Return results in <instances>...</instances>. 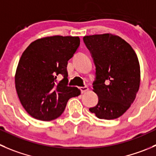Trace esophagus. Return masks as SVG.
I'll list each match as a JSON object with an SVG mask.
<instances>
[{
    "mask_svg": "<svg viewBox=\"0 0 156 156\" xmlns=\"http://www.w3.org/2000/svg\"><path fill=\"white\" fill-rule=\"evenodd\" d=\"M79 88H80V90H81V92L82 94L85 93V92H87V90H88V87H87V86H85V87H80Z\"/></svg>",
    "mask_w": 156,
    "mask_h": 156,
    "instance_id": "esophagus-1",
    "label": "esophagus"
}]
</instances>
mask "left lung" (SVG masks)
<instances>
[{
  "label": "left lung",
  "mask_w": 156,
  "mask_h": 156,
  "mask_svg": "<svg viewBox=\"0 0 156 156\" xmlns=\"http://www.w3.org/2000/svg\"><path fill=\"white\" fill-rule=\"evenodd\" d=\"M96 66L93 91L98 103L89 109L99 119L113 120L133 103L140 84V66L132 46L119 36L104 33L83 38Z\"/></svg>",
  "instance_id": "8db88e82"
}]
</instances>
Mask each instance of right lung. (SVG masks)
<instances>
[{
	"label": "right lung",
	"instance_id": "obj_1",
	"mask_svg": "<svg viewBox=\"0 0 156 156\" xmlns=\"http://www.w3.org/2000/svg\"><path fill=\"white\" fill-rule=\"evenodd\" d=\"M80 45L78 36H46L30 43L21 55L15 73V87L21 104L33 118L50 121L62 115L71 98L81 90L68 86V61ZM62 74L63 79L57 82Z\"/></svg>",
	"mask_w": 156,
	"mask_h": 156
}]
</instances>
